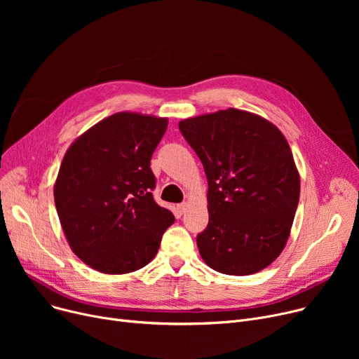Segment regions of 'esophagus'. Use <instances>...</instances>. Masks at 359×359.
I'll list each match as a JSON object with an SVG mask.
<instances>
[{
	"label": "esophagus",
	"instance_id": "obj_1",
	"mask_svg": "<svg viewBox=\"0 0 359 359\" xmlns=\"http://www.w3.org/2000/svg\"><path fill=\"white\" fill-rule=\"evenodd\" d=\"M186 208H187V203H186V202H182V203L177 205V211H179L180 214H183V212L186 211Z\"/></svg>",
	"mask_w": 359,
	"mask_h": 359
}]
</instances>
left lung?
Instances as JSON below:
<instances>
[{
    "instance_id": "obj_1",
    "label": "left lung",
    "mask_w": 359,
    "mask_h": 359,
    "mask_svg": "<svg viewBox=\"0 0 359 359\" xmlns=\"http://www.w3.org/2000/svg\"><path fill=\"white\" fill-rule=\"evenodd\" d=\"M179 129L208 179L210 221L196 236L202 259L225 275L265 269L285 248L299 199L285 137L237 109L184 119Z\"/></svg>"
}]
</instances>
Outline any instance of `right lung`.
<instances>
[{
	"label": "right lung",
	"mask_w": 359,
	"mask_h": 359,
	"mask_svg": "<svg viewBox=\"0 0 359 359\" xmlns=\"http://www.w3.org/2000/svg\"><path fill=\"white\" fill-rule=\"evenodd\" d=\"M165 118L121 111L75 141L55 183V206L72 252L103 273L134 272L154 259L173 214L154 201L151 157Z\"/></svg>",
	"instance_id": "obj_1"
}]
</instances>
